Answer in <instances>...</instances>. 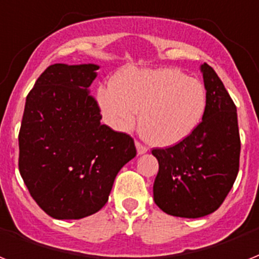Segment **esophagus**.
<instances>
[{
	"instance_id": "34e87169",
	"label": "esophagus",
	"mask_w": 259,
	"mask_h": 259,
	"mask_svg": "<svg viewBox=\"0 0 259 259\" xmlns=\"http://www.w3.org/2000/svg\"><path fill=\"white\" fill-rule=\"evenodd\" d=\"M136 150H138V154L143 155V154H146L147 151H148V147L144 146V144L140 143L139 140H136Z\"/></svg>"
}]
</instances>
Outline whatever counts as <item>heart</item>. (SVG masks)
<instances>
[{"mask_svg": "<svg viewBox=\"0 0 259 259\" xmlns=\"http://www.w3.org/2000/svg\"><path fill=\"white\" fill-rule=\"evenodd\" d=\"M97 97L116 130L134 127L142 112L143 136L156 146H172L191 135L207 105L203 84L174 68H130L101 87Z\"/></svg>", "mask_w": 259, "mask_h": 259, "instance_id": "heart-1", "label": "heart"}]
</instances>
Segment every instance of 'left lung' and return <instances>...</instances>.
Here are the masks:
<instances>
[{
    "label": "left lung",
    "mask_w": 259,
    "mask_h": 259,
    "mask_svg": "<svg viewBox=\"0 0 259 259\" xmlns=\"http://www.w3.org/2000/svg\"><path fill=\"white\" fill-rule=\"evenodd\" d=\"M202 72L207 105L199 125L185 140L151 151L159 162L155 203L181 218H200L218 210L239 169L237 107L208 64L202 65Z\"/></svg>",
    "instance_id": "8db88e82"
}]
</instances>
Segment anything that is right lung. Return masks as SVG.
Here are the masks:
<instances>
[{"mask_svg":"<svg viewBox=\"0 0 259 259\" xmlns=\"http://www.w3.org/2000/svg\"><path fill=\"white\" fill-rule=\"evenodd\" d=\"M97 69L53 64L26 96L18 168L29 194L52 218L99 211L120 168L136 156L131 135L100 123L99 103L90 95Z\"/></svg>","mask_w":259,"mask_h":259,"instance_id":"right-lung-1","label":"right lung"}]
</instances>
